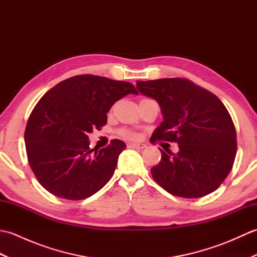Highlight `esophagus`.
Instances as JSON below:
<instances>
[{
    "instance_id": "obj_1",
    "label": "esophagus",
    "mask_w": 257,
    "mask_h": 257,
    "mask_svg": "<svg viewBox=\"0 0 257 257\" xmlns=\"http://www.w3.org/2000/svg\"><path fill=\"white\" fill-rule=\"evenodd\" d=\"M130 147H133V148H136V149H144L146 148L147 145L143 143H135V144H130Z\"/></svg>"
}]
</instances>
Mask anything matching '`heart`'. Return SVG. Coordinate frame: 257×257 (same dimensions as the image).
<instances>
[{
  "instance_id": "b5f03b06",
  "label": "heart",
  "mask_w": 257,
  "mask_h": 257,
  "mask_svg": "<svg viewBox=\"0 0 257 257\" xmlns=\"http://www.w3.org/2000/svg\"><path fill=\"white\" fill-rule=\"evenodd\" d=\"M121 135L123 136V137H127V138H130V139H134V138L137 137V135H136L135 133L127 132V130H123V132H121Z\"/></svg>"
}]
</instances>
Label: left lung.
<instances>
[{"label":"left lung","mask_w":257,"mask_h":257,"mask_svg":"<svg viewBox=\"0 0 257 257\" xmlns=\"http://www.w3.org/2000/svg\"><path fill=\"white\" fill-rule=\"evenodd\" d=\"M137 89L155 99L163 121L150 141H173L179 151H161L152 178L173 195L201 198L220 187L232 170L236 132L223 102L212 92L183 78L137 81Z\"/></svg>","instance_id":"8db88e82"}]
</instances>
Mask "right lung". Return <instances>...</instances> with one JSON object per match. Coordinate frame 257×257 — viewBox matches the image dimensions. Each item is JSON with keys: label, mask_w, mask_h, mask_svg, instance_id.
<instances>
[{"label": "right lung", "mask_w": 257, "mask_h": 257, "mask_svg": "<svg viewBox=\"0 0 257 257\" xmlns=\"http://www.w3.org/2000/svg\"><path fill=\"white\" fill-rule=\"evenodd\" d=\"M129 94L127 81L94 75L74 76L43 96L27 120L24 139L31 169L43 188L66 200L95 194L114 172L125 149L121 140L90 149L88 134L107 123V112Z\"/></svg>", "instance_id": "obj_1"}]
</instances>
